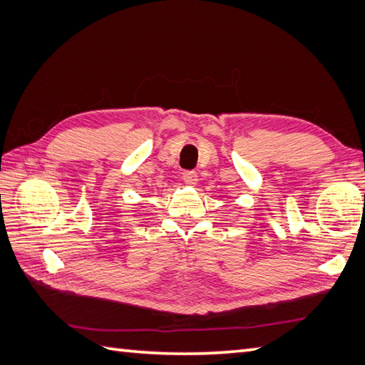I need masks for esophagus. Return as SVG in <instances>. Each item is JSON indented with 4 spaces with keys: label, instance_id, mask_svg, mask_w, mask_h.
<instances>
[{
    "label": "esophagus",
    "instance_id": "obj_1",
    "mask_svg": "<svg viewBox=\"0 0 365 365\" xmlns=\"http://www.w3.org/2000/svg\"><path fill=\"white\" fill-rule=\"evenodd\" d=\"M183 180L187 185H196L197 183V173H195V170H185L183 173Z\"/></svg>",
    "mask_w": 365,
    "mask_h": 365
}]
</instances>
